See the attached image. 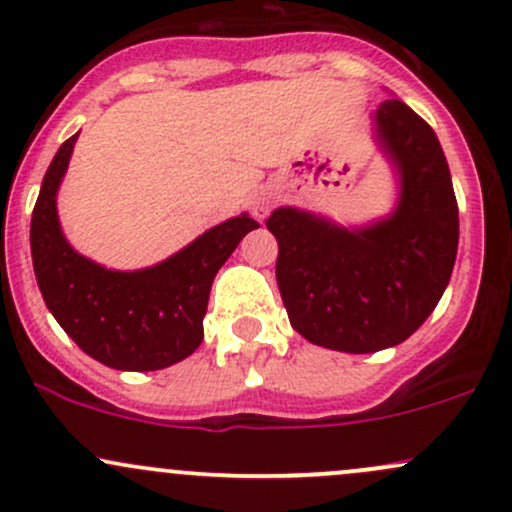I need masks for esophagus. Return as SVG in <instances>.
<instances>
[{
    "label": "esophagus",
    "instance_id": "34e87169",
    "mask_svg": "<svg viewBox=\"0 0 512 512\" xmlns=\"http://www.w3.org/2000/svg\"><path fill=\"white\" fill-rule=\"evenodd\" d=\"M269 209H272V204H269L267 199H257L255 204H252V213H255L257 221H265L267 213H269Z\"/></svg>",
    "mask_w": 512,
    "mask_h": 512
}]
</instances>
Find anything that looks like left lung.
I'll use <instances>...</instances> for the list:
<instances>
[{
  "mask_svg": "<svg viewBox=\"0 0 512 512\" xmlns=\"http://www.w3.org/2000/svg\"><path fill=\"white\" fill-rule=\"evenodd\" d=\"M374 143L396 179V201L367 223L279 206L277 284L289 323L308 342L367 355L408 340L452 277L459 209L435 131L401 99L372 116Z\"/></svg>",
  "mask_w": 512,
  "mask_h": 512,
  "instance_id": "1",
  "label": "left lung"
}]
</instances>
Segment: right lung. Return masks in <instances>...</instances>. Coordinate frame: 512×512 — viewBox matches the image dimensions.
<instances>
[{"label":"right lung","instance_id":"obj_1","mask_svg":"<svg viewBox=\"0 0 512 512\" xmlns=\"http://www.w3.org/2000/svg\"><path fill=\"white\" fill-rule=\"evenodd\" d=\"M77 138L80 131L55 153L31 216L38 289L60 328L97 362L121 372L172 367L201 345L213 277L260 223L240 213L143 269L99 265L70 245L58 216V192Z\"/></svg>","mask_w":512,"mask_h":512}]
</instances>
